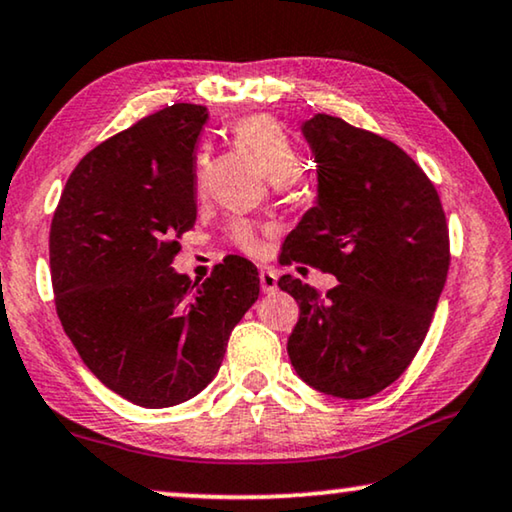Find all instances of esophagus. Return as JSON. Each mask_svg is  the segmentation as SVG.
Listing matches in <instances>:
<instances>
[{
    "label": "esophagus",
    "mask_w": 512,
    "mask_h": 512,
    "mask_svg": "<svg viewBox=\"0 0 512 512\" xmlns=\"http://www.w3.org/2000/svg\"><path fill=\"white\" fill-rule=\"evenodd\" d=\"M258 279H261L263 293L277 291V272H274L272 268H261V272H258Z\"/></svg>",
    "instance_id": "34e87169"
}]
</instances>
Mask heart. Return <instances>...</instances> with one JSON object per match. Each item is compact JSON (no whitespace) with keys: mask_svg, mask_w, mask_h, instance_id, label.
<instances>
[{"mask_svg":"<svg viewBox=\"0 0 512 512\" xmlns=\"http://www.w3.org/2000/svg\"><path fill=\"white\" fill-rule=\"evenodd\" d=\"M238 143L254 154L265 175L277 184L279 189H288L300 173V152L295 147L288 131L270 115H249L242 117L231 127ZM207 168V154L198 157V180ZM228 240L244 254H261V228L249 219H233L226 228Z\"/></svg>","mask_w":512,"mask_h":512,"instance_id":"b5f03b06","label":"heart"}]
</instances>
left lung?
<instances>
[{"mask_svg": "<svg viewBox=\"0 0 512 512\" xmlns=\"http://www.w3.org/2000/svg\"><path fill=\"white\" fill-rule=\"evenodd\" d=\"M302 133L318 164V201L279 261L339 284L321 295L293 274L279 279L300 307L288 358L311 388L365 399L395 383L425 342L450 268L446 212L392 140L332 115H314Z\"/></svg>", "mask_w": 512, "mask_h": 512, "instance_id": "obj_1", "label": "left lung"}]
</instances>
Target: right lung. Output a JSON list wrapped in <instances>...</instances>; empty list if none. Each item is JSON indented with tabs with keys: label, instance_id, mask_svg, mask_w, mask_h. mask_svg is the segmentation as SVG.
Instances as JSON below:
<instances>
[{
	"label": "right lung",
	"instance_id": "add662e5",
	"mask_svg": "<svg viewBox=\"0 0 512 512\" xmlns=\"http://www.w3.org/2000/svg\"><path fill=\"white\" fill-rule=\"evenodd\" d=\"M207 108L173 103L87 152L50 224V277L62 328L90 372L145 409L196 397L258 300L247 258L203 284L170 265L196 221V140Z\"/></svg>",
	"mask_w": 512,
	"mask_h": 512
}]
</instances>
